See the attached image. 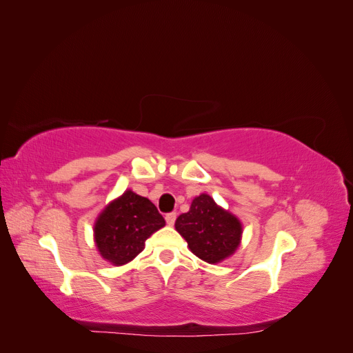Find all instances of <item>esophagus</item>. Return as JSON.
<instances>
[{
    "label": "esophagus",
    "instance_id": "obj_1",
    "mask_svg": "<svg viewBox=\"0 0 353 353\" xmlns=\"http://www.w3.org/2000/svg\"><path fill=\"white\" fill-rule=\"evenodd\" d=\"M165 219H166V223L168 225H170L172 227L174 223H175V219H176V213L175 212H170V213H166V216H165Z\"/></svg>",
    "mask_w": 353,
    "mask_h": 353
}]
</instances>
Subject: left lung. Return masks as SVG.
I'll list each match as a JSON object with an SVG mask.
<instances>
[{"label": "left lung", "instance_id": "8db88e82", "mask_svg": "<svg viewBox=\"0 0 353 353\" xmlns=\"http://www.w3.org/2000/svg\"><path fill=\"white\" fill-rule=\"evenodd\" d=\"M175 230L197 258L212 265L236 253L243 236L241 221L206 193L194 197L190 210L176 218Z\"/></svg>", "mask_w": 353, "mask_h": 353}]
</instances>
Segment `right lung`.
<instances>
[{
    "instance_id": "1",
    "label": "right lung",
    "mask_w": 353,
    "mask_h": 353,
    "mask_svg": "<svg viewBox=\"0 0 353 353\" xmlns=\"http://www.w3.org/2000/svg\"><path fill=\"white\" fill-rule=\"evenodd\" d=\"M165 227V219L147 197L126 190L112 200L94 222L95 248L114 266L131 262L145 248V240Z\"/></svg>"
}]
</instances>
